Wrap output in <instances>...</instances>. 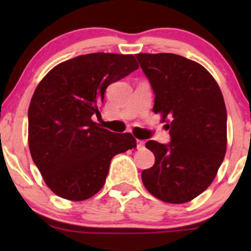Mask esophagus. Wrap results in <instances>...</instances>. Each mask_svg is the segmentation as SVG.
<instances>
[{"label":"esophagus","instance_id":"1","mask_svg":"<svg viewBox=\"0 0 251 251\" xmlns=\"http://www.w3.org/2000/svg\"><path fill=\"white\" fill-rule=\"evenodd\" d=\"M144 147V141L137 140V149H142Z\"/></svg>","mask_w":251,"mask_h":251}]
</instances>
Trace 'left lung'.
Wrapping results in <instances>:
<instances>
[{
	"label": "left lung",
	"instance_id": "left-lung-1",
	"mask_svg": "<svg viewBox=\"0 0 251 251\" xmlns=\"http://www.w3.org/2000/svg\"><path fill=\"white\" fill-rule=\"evenodd\" d=\"M144 75L170 130L168 144L148 141L155 163L142 171L147 191L160 201L182 204L211 184L227 146V111L219 85L197 62L173 53H138Z\"/></svg>",
	"mask_w": 251,
	"mask_h": 251
}]
</instances>
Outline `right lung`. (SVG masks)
Returning <instances> with one entry per match:
<instances>
[{"instance_id":"obj_1","label":"right lung","mask_w":251,"mask_h":251,"mask_svg":"<svg viewBox=\"0 0 251 251\" xmlns=\"http://www.w3.org/2000/svg\"><path fill=\"white\" fill-rule=\"evenodd\" d=\"M138 69L132 54L91 53L53 68L35 90L27 113L29 148L53 193L80 201L104 184L116 154L136 147L92 120L110 83Z\"/></svg>"}]
</instances>
